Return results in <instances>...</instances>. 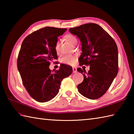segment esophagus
Returning <instances> with one entry per match:
<instances>
[{
    "label": "esophagus",
    "instance_id": "esophagus-1",
    "mask_svg": "<svg viewBox=\"0 0 134 134\" xmlns=\"http://www.w3.org/2000/svg\"><path fill=\"white\" fill-rule=\"evenodd\" d=\"M72 70H73V73H76L77 72V70H76V68L75 67H72Z\"/></svg>",
    "mask_w": 134,
    "mask_h": 134
}]
</instances>
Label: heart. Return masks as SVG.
Returning <instances> with one entry per match:
<instances>
[{
    "mask_svg": "<svg viewBox=\"0 0 134 134\" xmlns=\"http://www.w3.org/2000/svg\"><path fill=\"white\" fill-rule=\"evenodd\" d=\"M64 38L69 42L71 44L75 45L77 42V38L76 37L72 34H67L64 36ZM55 50L56 53L59 55L60 53V41L57 40L55 44ZM76 58L75 55H67L63 57L61 59L62 63L68 65H74L76 63Z\"/></svg>",
    "mask_w": 134,
    "mask_h": 134,
    "instance_id": "b5f03b06",
    "label": "heart"
}]
</instances>
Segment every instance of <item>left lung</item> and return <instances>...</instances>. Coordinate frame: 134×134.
Wrapping results in <instances>:
<instances>
[{
  "mask_svg": "<svg viewBox=\"0 0 134 134\" xmlns=\"http://www.w3.org/2000/svg\"><path fill=\"white\" fill-rule=\"evenodd\" d=\"M70 32L78 36L82 53L79 65H89L87 72L78 68L83 81L78 85L82 96L91 99L100 98L107 92L118 74V50L113 38L98 25L93 23L70 28Z\"/></svg>",
  "mask_w": 134,
  "mask_h": 134,
  "instance_id": "obj_1",
  "label": "left lung"
}]
</instances>
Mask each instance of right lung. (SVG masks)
Wrapping results in <instances>:
<instances>
[{
  "label": "right lung",
  "instance_id": "obj_1",
  "mask_svg": "<svg viewBox=\"0 0 134 134\" xmlns=\"http://www.w3.org/2000/svg\"><path fill=\"white\" fill-rule=\"evenodd\" d=\"M66 29L45 27L25 37L17 59V67L25 89L40 102L51 100L58 94L61 82L72 72L70 65L62 64L59 70L49 69L51 62L58 59L55 44Z\"/></svg>",
  "mask_w": 134,
  "mask_h": 134
}]
</instances>
